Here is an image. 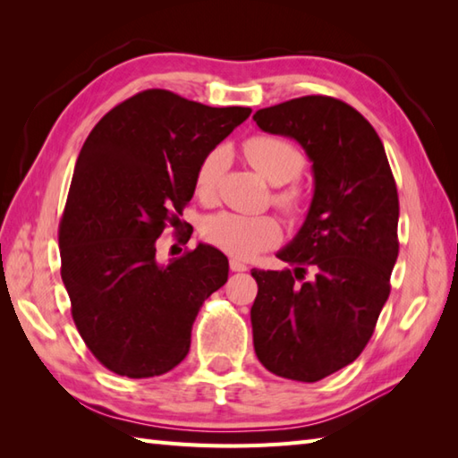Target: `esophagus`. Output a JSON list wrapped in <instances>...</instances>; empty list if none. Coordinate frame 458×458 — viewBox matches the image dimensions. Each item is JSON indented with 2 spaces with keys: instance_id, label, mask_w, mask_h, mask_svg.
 Listing matches in <instances>:
<instances>
[{
  "instance_id": "34e87169",
  "label": "esophagus",
  "mask_w": 458,
  "mask_h": 458,
  "mask_svg": "<svg viewBox=\"0 0 458 458\" xmlns=\"http://www.w3.org/2000/svg\"><path fill=\"white\" fill-rule=\"evenodd\" d=\"M230 269L232 271H248V266L244 264V261H240L238 258H232L230 259Z\"/></svg>"
}]
</instances>
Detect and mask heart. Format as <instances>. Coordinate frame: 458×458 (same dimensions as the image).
I'll list each match as a JSON object with an SVG mask.
<instances>
[{
    "instance_id": "b5f03b06",
    "label": "heart",
    "mask_w": 458,
    "mask_h": 458,
    "mask_svg": "<svg viewBox=\"0 0 458 458\" xmlns=\"http://www.w3.org/2000/svg\"><path fill=\"white\" fill-rule=\"evenodd\" d=\"M248 163L271 184L295 181L305 169V157L293 143L277 135H254L244 141ZM226 167V151L212 149L199 163L194 173V192L208 200L216 194ZM276 202L287 212H297L303 204L299 187H287L276 194ZM202 238L236 258H254L259 251L274 248L281 240V226L274 216H246L236 212H218L202 224Z\"/></svg>"
}]
</instances>
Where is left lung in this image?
I'll return each instance as SVG.
<instances>
[{
  "mask_svg": "<svg viewBox=\"0 0 458 458\" xmlns=\"http://www.w3.org/2000/svg\"><path fill=\"white\" fill-rule=\"evenodd\" d=\"M254 122L295 140L315 177L303 226L277 251L295 269H251L254 348L271 374L318 382L360 356L390 297L395 181L376 130L343 100L303 96L258 110Z\"/></svg>",
  "mask_w": 458,
  "mask_h": 458,
  "instance_id": "obj_1",
  "label": "left lung"
}]
</instances>
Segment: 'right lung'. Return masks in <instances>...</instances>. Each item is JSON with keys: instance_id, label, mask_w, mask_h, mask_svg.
Returning a JSON list of instances; mask_svg holds the SVG:
<instances>
[{"instance_id": "1", "label": "right lung", "mask_w": 458, "mask_h": 458, "mask_svg": "<svg viewBox=\"0 0 458 458\" xmlns=\"http://www.w3.org/2000/svg\"><path fill=\"white\" fill-rule=\"evenodd\" d=\"M250 114L153 89L115 106L86 138L58 226L61 277L76 328L110 372L161 376L189 354L194 318L226 284L228 258L199 244L161 264L155 244L179 226L204 155Z\"/></svg>"}]
</instances>
